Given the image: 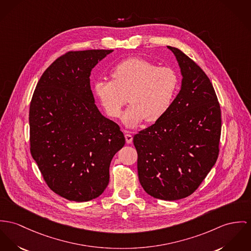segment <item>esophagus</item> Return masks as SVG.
<instances>
[{"mask_svg": "<svg viewBox=\"0 0 251 251\" xmlns=\"http://www.w3.org/2000/svg\"><path fill=\"white\" fill-rule=\"evenodd\" d=\"M126 134H125V139H126V142L127 143H131L132 141H133V136L132 135H130V134H128L127 132H125Z\"/></svg>", "mask_w": 251, "mask_h": 251, "instance_id": "34e87169", "label": "esophagus"}]
</instances>
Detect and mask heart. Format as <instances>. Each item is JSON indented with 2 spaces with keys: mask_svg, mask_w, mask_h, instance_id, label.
<instances>
[{
  "mask_svg": "<svg viewBox=\"0 0 251 251\" xmlns=\"http://www.w3.org/2000/svg\"><path fill=\"white\" fill-rule=\"evenodd\" d=\"M111 77L112 81L95 82V97L112 118L121 116L128 100L131 104L123 116L128 127H134L144 118L149 123L161 118L171 108L178 90V78L174 70L158 67L144 58L119 62L112 69Z\"/></svg>",
  "mask_w": 251,
  "mask_h": 251,
  "instance_id": "heart-1",
  "label": "heart"
}]
</instances>
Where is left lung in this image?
<instances>
[{"instance_id": "1", "label": "left lung", "mask_w": 251, "mask_h": 251, "mask_svg": "<svg viewBox=\"0 0 251 251\" xmlns=\"http://www.w3.org/2000/svg\"><path fill=\"white\" fill-rule=\"evenodd\" d=\"M182 75L169 111L134 135L137 173L150 196L176 201L193 194L217 161L221 107L210 79L180 50L167 46Z\"/></svg>"}]
</instances>
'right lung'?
<instances>
[{
  "label": "right lung",
  "instance_id": "right-lung-1",
  "mask_svg": "<svg viewBox=\"0 0 251 251\" xmlns=\"http://www.w3.org/2000/svg\"><path fill=\"white\" fill-rule=\"evenodd\" d=\"M112 50L69 51L42 75L29 106L30 153L48 186L74 201L99 197L112 158L125 144L116 122L102 116L90 75Z\"/></svg>",
  "mask_w": 251,
  "mask_h": 251
}]
</instances>
